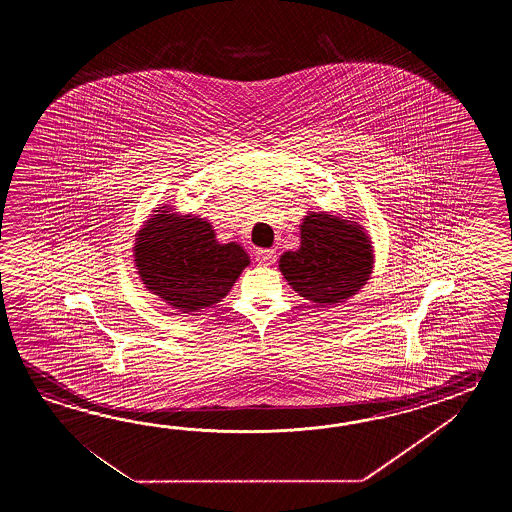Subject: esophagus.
Listing matches in <instances>:
<instances>
[{
  "instance_id": "34e87169",
  "label": "esophagus",
  "mask_w": 512,
  "mask_h": 512,
  "mask_svg": "<svg viewBox=\"0 0 512 512\" xmlns=\"http://www.w3.org/2000/svg\"><path fill=\"white\" fill-rule=\"evenodd\" d=\"M256 260L260 261L261 265H272L276 261V252L272 249H258Z\"/></svg>"
}]
</instances>
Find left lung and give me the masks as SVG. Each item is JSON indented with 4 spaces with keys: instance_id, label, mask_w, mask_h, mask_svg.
<instances>
[{
    "instance_id": "1",
    "label": "left lung",
    "mask_w": 512,
    "mask_h": 512,
    "mask_svg": "<svg viewBox=\"0 0 512 512\" xmlns=\"http://www.w3.org/2000/svg\"><path fill=\"white\" fill-rule=\"evenodd\" d=\"M375 263L371 238L351 218L307 212L300 247L283 252L278 267L298 296L316 305L346 302L370 280Z\"/></svg>"
}]
</instances>
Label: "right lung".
Returning a JSON list of instances; mask_svg holds the SVG:
<instances>
[{"label":"right lung","mask_w":512,"mask_h":512,"mask_svg":"<svg viewBox=\"0 0 512 512\" xmlns=\"http://www.w3.org/2000/svg\"><path fill=\"white\" fill-rule=\"evenodd\" d=\"M133 263L146 291L190 315L221 302L251 256L236 241L216 240L207 219L163 205L137 230Z\"/></svg>","instance_id":"right-lung-1"}]
</instances>
